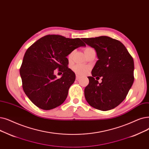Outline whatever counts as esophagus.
Returning <instances> with one entry per match:
<instances>
[{
  "mask_svg": "<svg viewBox=\"0 0 149 149\" xmlns=\"http://www.w3.org/2000/svg\"><path fill=\"white\" fill-rule=\"evenodd\" d=\"M79 79H80V77L78 76V75H77L76 76V80H79Z\"/></svg>",
  "mask_w": 149,
  "mask_h": 149,
  "instance_id": "1",
  "label": "esophagus"
}]
</instances>
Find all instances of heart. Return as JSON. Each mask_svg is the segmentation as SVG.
Wrapping results in <instances>:
<instances>
[{
	"mask_svg": "<svg viewBox=\"0 0 149 149\" xmlns=\"http://www.w3.org/2000/svg\"><path fill=\"white\" fill-rule=\"evenodd\" d=\"M93 50V48L91 47H86L85 49H84V52H85V54H86L87 53H88L89 51ZM73 53H70L69 55V58H71L72 56ZM73 70L74 72H75V74L77 75H84L86 74V73L88 72L89 70V67L87 66H84V65H81V64H77V65H75L73 67Z\"/></svg>",
	"mask_w": 149,
	"mask_h": 149,
	"instance_id": "heart-1",
	"label": "heart"
}]
</instances>
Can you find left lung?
I'll list each match as a JSON object with an SVG mask.
<instances>
[{
  "label": "left lung",
  "instance_id": "left-lung-1",
  "mask_svg": "<svg viewBox=\"0 0 149 149\" xmlns=\"http://www.w3.org/2000/svg\"><path fill=\"white\" fill-rule=\"evenodd\" d=\"M88 46L94 48L97 55L88 77L85 89L87 102L93 108L108 111L118 107L124 100L134 81V61L125 46L115 39L106 36L83 38ZM102 77L100 84L94 77Z\"/></svg>",
  "mask_w": 149,
  "mask_h": 149
}]
</instances>
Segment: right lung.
I'll return each mask as SVG.
<instances>
[{
    "label": "right lung",
    "mask_w": 149,
    "mask_h": 149,
    "mask_svg": "<svg viewBox=\"0 0 149 149\" xmlns=\"http://www.w3.org/2000/svg\"><path fill=\"white\" fill-rule=\"evenodd\" d=\"M80 38L49 35L36 41L27 50L20 75L25 94L36 107L49 110L65 101L75 74L68 68L66 56L75 49L85 46ZM63 72L57 79L54 70Z\"/></svg>",
    "instance_id": "add662e5"
}]
</instances>
